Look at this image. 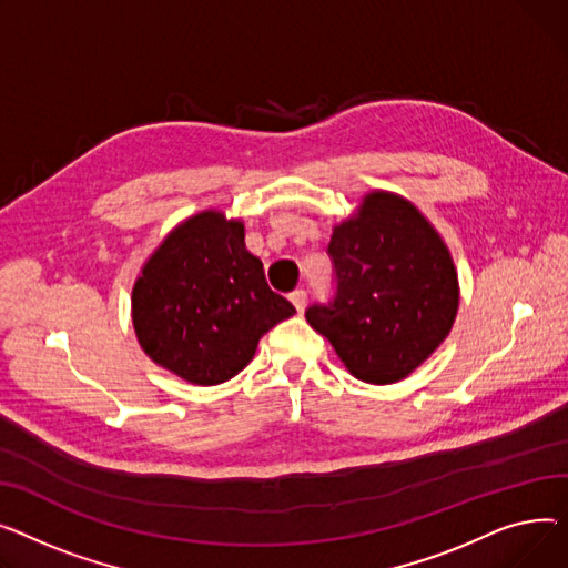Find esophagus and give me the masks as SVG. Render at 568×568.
<instances>
[{
  "label": "esophagus",
  "instance_id": "esophagus-1",
  "mask_svg": "<svg viewBox=\"0 0 568 568\" xmlns=\"http://www.w3.org/2000/svg\"><path fill=\"white\" fill-rule=\"evenodd\" d=\"M288 297H291V303H293V307H295L297 312L305 310V305H307V291H305V288H295Z\"/></svg>",
  "mask_w": 568,
  "mask_h": 568
}]
</instances>
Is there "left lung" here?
Returning <instances> with one entry per match:
<instances>
[{
  "mask_svg": "<svg viewBox=\"0 0 568 568\" xmlns=\"http://www.w3.org/2000/svg\"><path fill=\"white\" fill-rule=\"evenodd\" d=\"M327 254L337 291L307 307V323L355 378L404 381L447 339L458 310V275L440 233L408 199L376 190L332 229Z\"/></svg>",
  "mask_w": 568,
  "mask_h": 568,
  "instance_id": "8db88e82",
  "label": "left lung"
}]
</instances>
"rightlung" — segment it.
<instances>
[{
  "instance_id": "right-lung-1",
  "label": "right lung",
  "mask_w": 568,
  "mask_h": 568,
  "mask_svg": "<svg viewBox=\"0 0 568 568\" xmlns=\"http://www.w3.org/2000/svg\"><path fill=\"white\" fill-rule=\"evenodd\" d=\"M245 247V224L220 211L181 222L132 286V325L144 353L194 385L243 372L258 339L293 316Z\"/></svg>"
}]
</instances>
